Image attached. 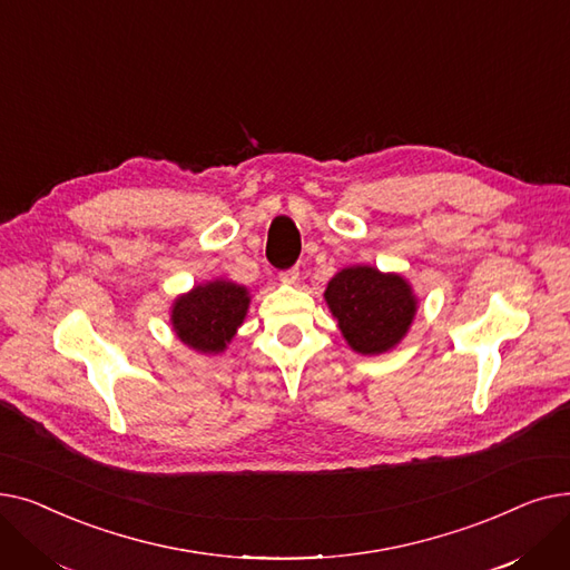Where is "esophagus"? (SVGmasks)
I'll list each match as a JSON object with an SVG mask.
<instances>
[{
  "mask_svg": "<svg viewBox=\"0 0 570 570\" xmlns=\"http://www.w3.org/2000/svg\"><path fill=\"white\" fill-rule=\"evenodd\" d=\"M279 279H282L284 284H297V279H301V269H297V267H288V269H284V273L279 275Z\"/></svg>",
  "mask_w": 570,
  "mask_h": 570,
  "instance_id": "esophagus-1",
  "label": "esophagus"
}]
</instances>
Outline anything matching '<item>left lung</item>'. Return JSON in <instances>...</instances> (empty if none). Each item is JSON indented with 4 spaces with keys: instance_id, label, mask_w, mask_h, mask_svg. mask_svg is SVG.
<instances>
[{
    "instance_id": "8db88e82",
    "label": "left lung",
    "mask_w": 570,
    "mask_h": 570,
    "mask_svg": "<svg viewBox=\"0 0 570 570\" xmlns=\"http://www.w3.org/2000/svg\"><path fill=\"white\" fill-rule=\"evenodd\" d=\"M325 303L348 346L363 355L397 346L417 309L404 277L383 275L370 265H353L337 273L325 288Z\"/></svg>"
}]
</instances>
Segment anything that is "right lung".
<instances>
[{
  "instance_id": "obj_1",
  "label": "right lung",
  "mask_w": 570,
  "mask_h": 570,
  "mask_svg": "<svg viewBox=\"0 0 570 570\" xmlns=\"http://www.w3.org/2000/svg\"><path fill=\"white\" fill-rule=\"evenodd\" d=\"M249 301V291L233 282L215 279L194 286L173 303V331L198 353H222L243 325Z\"/></svg>"
}]
</instances>
